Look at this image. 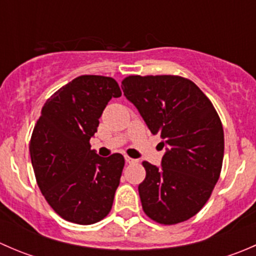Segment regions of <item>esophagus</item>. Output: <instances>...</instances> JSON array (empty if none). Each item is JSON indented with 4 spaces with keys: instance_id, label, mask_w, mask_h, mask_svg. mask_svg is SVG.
I'll return each instance as SVG.
<instances>
[{
    "instance_id": "esophagus-1",
    "label": "esophagus",
    "mask_w": 256,
    "mask_h": 256,
    "mask_svg": "<svg viewBox=\"0 0 256 256\" xmlns=\"http://www.w3.org/2000/svg\"><path fill=\"white\" fill-rule=\"evenodd\" d=\"M125 161L128 162V164H136V162H138V160L131 158V157H128V156H125Z\"/></svg>"
}]
</instances>
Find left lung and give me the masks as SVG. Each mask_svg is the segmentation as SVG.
Returning a JSON list of instances; mask_svg holds the SVG:
<instances>
[{"label":"left lung","instance_id":"8db88e82","mask_svg":"<svg viewBox=\"0 0 256 256\" xmlns=\"http://www.w3.org/2000/svg\"><path fill=\"white\" fill-rule=\"evenodd\" d=\"M121 88L166 148L160 167L142 162L144 212L168 226L192 218L210 197L223 164V126L213 104L182 76H131Z\"/></svg>","mask_w":256,"mask_h":256}]
</instances>
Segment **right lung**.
Masks as SVG:
<instances>
[{"instance_id":"add662e5","label":"right lung","mask_w":256,"mask_h":256,"mask_svg":"<svg viewBox=\"0 0 256 256\" xmlns=\"http://www.w3.org/2000/svg\"><path fill=\"white\" fill-rule=\"evenodd\" d=\"M116 80L82 76L54 92L42 108L30 152L42 194L56 214L72 223L94 224L109 214L125 160L100 157L90 138L112 98Z\"/></svg>"}]
</instances>
